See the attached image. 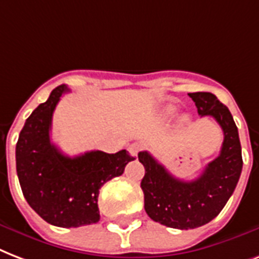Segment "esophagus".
Returning a JSON list of instances; mask_svg holds the SVG:
<instances>
[{"instance_id": "34e87169", "label": "esophagus", "mask_w": 259, "mask_h": 259, "mask_svg": "<svg viewBox=\"0 0 259 259\" xmlns=\"http://www.w3.org/2000/svg\"><path fill=\"white\" fill-rule=\"evenodd\" d=\"M140 150H142V146H140L139 143H132L128 146V152L131 154L132 157H136Z\"/></svg>"}]
</instances>
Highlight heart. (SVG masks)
Segmentation results:
<instances>
[{"label": "heart", "instance_id": "1", "mask_svg": "<svg viewBox=\"0 0 259 259\" xmlns=\"http://www.w3.org/2000/svg\"><path fill=\"white\" fill-rule=\"evenodd\" d=\"M176 112H177V108L173 107V105H167V107L163 108V111H162V116H163V117H166V119H171V117L176 115Z\"/></svg>", "mask_w": 259, "mask_h": 259}]
</instances>
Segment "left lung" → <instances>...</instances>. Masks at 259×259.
<instances>
[{"label": "left lung", "instance_id": "1", "mask_svg": "<svg viewBox=\"0 0 259 259\" xmlns=\"http://www.w3.org/2000/svg\"><path fill=\"white\" fill-rule=\"evenodd\" d=\"M200 116H212L223 130L219 157L209 162L196 180L182 181L166 170L147 151L138 154L146 173L140 182L144 209L154 222L166 227L189 230L215 219L231 197L242 173V148L231 112L206 92L189 93Z\"/></svg>", "mask_w": 259, "mask_h": 259}]
</instances>
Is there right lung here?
Segmentation results:
<instances>
[{"mask_svg": "<svg viewBox=\"0 0 259 259\" xmlns=\"http://www.w3.org/2000/svg\"><path fill=\"white\" fill-rule=\"evenodd\" d=\"M65 85L55 88L46 102L32 112L16 144V169L27 202L47 223L71 228L100 220L98 193L109 180L121 176L128 151H89L67 157L51 142L53 113Z\"/></svg>", "mask_w": 259, "mask_h": 259, "instance_id": "obj_1", "label": "right lung"}]
</instances>
